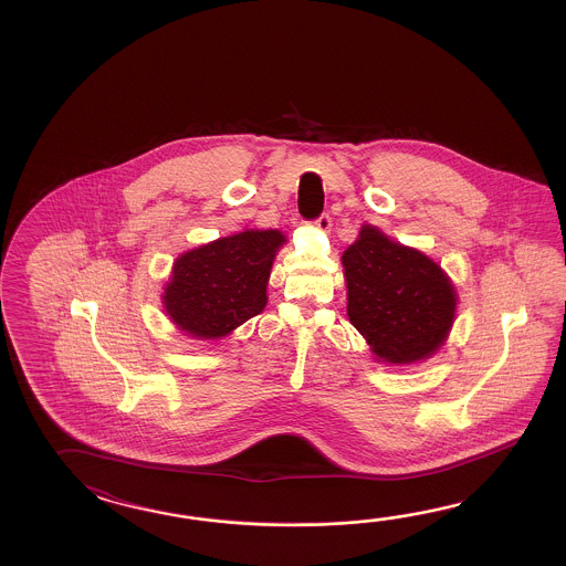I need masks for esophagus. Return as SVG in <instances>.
Masks as SVG:
<instances>
[{
    "instance_id": "obj_1",
    "label": "esophagus",
    "mask_w": 566,
    "mask_h": 566,
    "mask_svg": "<svg viewBox=\"0 0 566 566\" xmlns=\"http://www.w3.org/2000/svg\"><path fill=\"white\" fill-rule=\"evenodd\" d=\"M315 227L327 232V230L332 229V217L329 214H322V217L315 220Z\"/></svg>"
}]
</instances>
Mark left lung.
Returning <instances> with one entry per match:
<instances>
[{"mask_svg":"<svg viewBox=\"0 0 566 566\" xmlns=\"http://www.w3.org/2000/svg\"><path fill=\"white\" fill-rule=\"evenodd\" d=\"M342 266L349 324L364 336L374 360L415 364L446 344L458 291L433 259L364 224L342 254Z\"/></svg>","mask_w":566,"mask_h":566,"instance_id":"8db88e82","label":"left lung"}]
</instances>
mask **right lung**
<instances>
[{
    "instance_id": "right-lung-1",
    "label": "right lung",
    "mask_w": 566,
    "mask_h": 566,
    "mask_svg": "<svg viewBox=\"0 0 566 566\" xmlns=\"http://www.w3.org/2000/svg\"><path fill=\"white\" fill-rule=\"evenodd\" d=\"M281 230L247 229L181 253L161 303L184 336L220 339L265 310Z\"/></svg>"
}]
</instances>
